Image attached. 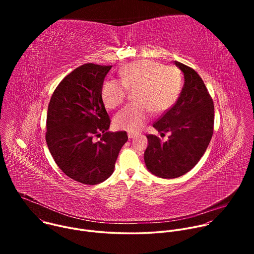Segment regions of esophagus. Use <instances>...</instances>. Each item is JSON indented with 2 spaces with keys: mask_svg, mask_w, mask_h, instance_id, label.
<instances>
[{
  "mask_svg": "<svg viewBox=\"0 0 254 254\" xmlns=\"http://www.w3.org/2000/svg\"><path fill=\"white\" fill-rule=\"evenodd\" d=\"M136 135H137V133H136V132H130V131H129V132L127 133L128 138H134Z\"/></svg>",
  "mask_w": 254,
  "mask_h": 254,
  "instance_id": "esophagus-1",
  "label": "esophagus"
}]
</instances>
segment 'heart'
I'll return each mask as SVG.
<instances>
[{
    "mask_svg": "<svg viewBox=\"0 0 254 254\" xmlns=\"http://www.w3.org/2000/svg\"><path fill=\"white\" fill-rule=\"evenodd\" d=\"M120 80L107 79L100 90L101 99L107 108L124 103L127 91L132 94L133 104L120 111L114 119L118 128L131 132L140 130L150 119L151 112L161 115L176 103L182 87V77L178 68L143 59L130 62L120 69Z\"/></svg>",
    "mask_w": 254,
    "mask_h": 254,
    "instance_id": "b5f03b06",
    "label": "heart"
}]
</instances>
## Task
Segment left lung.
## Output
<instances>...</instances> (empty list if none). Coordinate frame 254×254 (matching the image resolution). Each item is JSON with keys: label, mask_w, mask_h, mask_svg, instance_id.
<instances>
[{"label": "left lung", "mask_w": 254, "mask_h": 254, "mask_svg": "<svg viewBox=\"0 0 254 254\" xmlns=\"http://www.w3.org/2000/svg\"><path fill=\"white\" fill-rule=\"evenodd\" d=\"M175 64L184 73L185 83L176 103L153 127L165 134L162 142L147 134L149 144L143 159L148 170L161 178H178L193 169L206 152L214 129V103L197 72L181 62Z\"/></svg>", "instance_id": "1"}]
</instances>
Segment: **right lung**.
<instances>
[{
    "label": "right lung",
    "instance_id": "obj_1",
    "mask_svg": "<svg viewBox=\"0 0 254 254\" xmlns=\"http://www.w3.org/2000/svg\"><path fill=\"white\" fill-rule=\"evenodd\" d=\"M111 68L93 63L79 66L61 80L48 105L45 137L50 154L66 176L85 185L112 176L127 140V131L107 130L111 119L100 90Z\"/></svg>",
    "mask_w": 254,
    "mask_h": 254
}]
</instances>
